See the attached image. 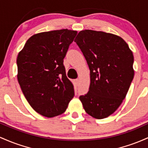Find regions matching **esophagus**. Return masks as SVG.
Segmentation results:
<instances>
[{
    "label": "esophagus",
    "instance_id": "esophagus-1",
    "mask_svg": "<svg viewBox=\"0 0 148 148\" xmlns=\"http://www.w3.org/2000/svg\"><path fill=\"white\" fill-rule=\"evenodd\" d=\"M75 83L76 86H78L79 83V79H75Z\"/></svg>",
    "mask_w": 148,
    "mask_h": 148
}]
</instances>
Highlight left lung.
I'll use <instances>...</instances> for the list:
<instances>
[{"instance_id": "8db88e82", "label": "left lung", "mask_w": 148, "mask_h": 148, "mask_svg": "<svg viewBox=\"0 0 148 148\" xmlns=\"http://www.w3.org/2000/svg\"><path fill=\"white\" fill-rule=\"evenodd\" d=\"M75 42L90 70L89 91L79 100L89 115L106 118L121 105L134 79L133 53L122 38L103 31H82Z\"/></svg>"}]
</instances>
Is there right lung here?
<instances>
[{
	"mask_svg": "<svg viewBox=\"0 0 148 148\" xmlns=\"http://www.w3.org/2000/svg\"><path fill=\"white\" fill-rule=\"evenodd\" d=\"M77 31L61 29L34 35L16 59L17 79L30 106L53 117L65 112L75 95L64 59Z\"/></svg>",
	"mask_w": 148,
	"mask_h": 148,
	"instance_id": "obj_1",
	"label": "right lung"
}]
</instances>
